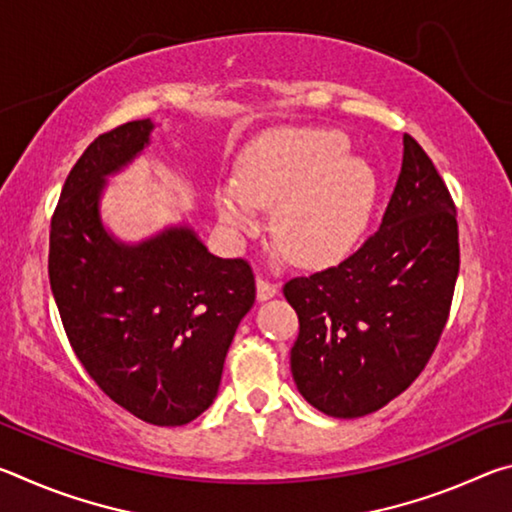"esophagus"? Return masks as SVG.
Returning <instances> with one entry per match:
<instances>
[{
    "instance_id": "obj_1",
    "label": "esophagus",
    "mask_w": 512,
    "mask_h": 512,
    "mask_svg": "<svg viewBox=\"0 0 512 512\" xmlns=\"http://www.w3.org/2000/svg\"><path fill=\"white\" fill-rule=\"evenodd\" d=\"M275 293H277V284L259 275L257 277V300H268V298H273Z\"/></svg>"
}]
</instances>
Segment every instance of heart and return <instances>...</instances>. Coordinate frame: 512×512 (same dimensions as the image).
I'll list each match as a JSON object with an SVG mask.
<instances>
[{
	"mask_svg": "<svg viewBox=\"0 0 512 512\" xmlns=\"http://www.w3.org/2000/svg\"><path fill=\"white\" fill-rule=\"evenodd\" d=\"M329 128H280L259 137L239 160V183L216 189L225 225L253 235L262 207H275L271 230L291 262L332 266L357 246L377 196L370 164Z\"/></svg>",
	"mask_w": 512,
	"mask_h": 512,
	"instance_id": "heart-1",
	"label": "heart"
}]
</instances>
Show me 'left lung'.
<instances>
[{
    "instance_id": "left-lung-1",
    "label": "left lung",
    "mask_w": 512,
    "mask_h": 512,
    "mask_svg": "<svg viewBox=\"0 0 512 512\" xmlns=\"http://www.w3.org/2000/svg\"><path fill=\"white\" fill-rule=\"evenodd\" d=\"M461 266L452 194L411 135L379 230L339 266L291 277L300 320L291 372L332 418H361L404 393L447 325Z\"/></svg>"
}]
</instances>
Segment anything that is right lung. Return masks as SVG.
Returning <instances> with one entry per match:
<instances>
[{
    "mask_svg": "<svg viewBox=\"0 0 512 512\" xmlns=\"http://www.w3.org/2000/svg\"><path fill=\"white\" fill-rule=\"evenodd\" d=\"M149 119L99 135L60 192L49 232V284L76 357L112 402L158 427H180L214 402L223 361L255 302L246 259H221L192 228L137 246L99 219L108 173L131 162Z\"/></svg>",
    "mask_w": 512,
    "mask_h": 512,
    "instance_id": "add662e5",
    "label": "right lung"
}]
</instances>
